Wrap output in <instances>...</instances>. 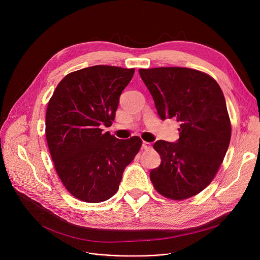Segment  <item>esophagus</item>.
<instances>
[{"instance_id": "obj_1", "label": "esophagus", "mask_w": 260, "mask_h": 260, "mask_svg": "<svg viewBox=\"0 0 260 260\" xmlns=\"http://www.w3.org/2000/svg\"><path fill=\"white\" fill-rule=\"evenodd\" d=\"M142 148H144V149H151L152 148V143L143 141L142 142Z\"/></svg>"}]
</instances>
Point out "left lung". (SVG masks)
<instances>
[{
	"label": "left lung",
	"instance_id": "1",
	"mask_svg": "<svg viewBox=\"0 0 260 260\" xmlns=\"http://www.w3.org/2000/svg\"><path fill=\"white\" fill-rule=\"evenodd\" d=\"M161 120L176 119L179 139L158 140L160 166L149 173L158 193L182 200L214 179L226 154L231 123L223 92L209 75L185 67L139 70Z\"/></svg>",
	"mask_w": 260,
	"mask_h": 260
}]
</instances>
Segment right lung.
<instances>
[{
    "mask_svg": "<svg viewBox=\"0 0 260 260\" xmlns=\"http://www.w3.org/2000/svg\"><path fill=\"white\" fill-rule=\"evenodd\" d=\"M135 70L95 65L68 74L46 111V140L66 189L79 200L98 203L114 196L123 172L138 154L137 136L121 140L112 125L119 98Z\"/></svg>",
    "mask_w": 260,
    "mask_h": 260,
    "instance_id": "1",
    "label": "right lung"
}]
</instances>
